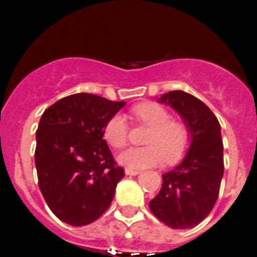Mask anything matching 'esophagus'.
<instances>
[{"label": "esophagus", "mask_w": 257, "mask_h": 257, "mask_svg": "<svg viewBox=\"0 0 257 257\" xmlns=\"http://www.w3.org/2000/svg\"><path fill=\"white\" fill-rule=\"evenodd\" d=\"M124 172H126V175H138L139 174V170H134V169H124Z\"/></svg>", "instance_id": "esophagus-1"}]
</instances>
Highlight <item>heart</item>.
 I'll return each mask as SVG.
<instances>
[{"mask_svg":"<svg viewBox=\"0 0 257 257\" xmlns=\"http://www.w3.org/2000/svg\"><path fill=\"white\" fill-rule=\"evenodd\" d=\"M131 115L138 123L151 127L144 139L145 147L130 148L118 157L119 163L128 169H145L165 161L178 162L187 152L190 142L189 128L180 119H172L170 112L154 101L136 104ZM103 138L112 148L121 149L128 140V124L122 114H114L106 121Z\"/></svg>","mask_w":257,"mask_h":257,"instance_id":"b5f03b06","label":"heart"}]
</instances>
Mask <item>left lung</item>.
<instances>
[{
  "mask_svg": "<svg viewBox=\"0 0 257 257\" xmlns=\"http://www.w3.org/2000/svg\"><path fill=\"white\" fill-rule=\"evenodd\" d=\"M160 101L181 115L192 143L183 162L162 175V187L149 208L170 228H193L207 217L219 197L224 174L220 123L203 101L188 92L170 91Z\"/></svg>",
  "mask_w": 257,
  "mask_h": 257,
  "instance_id": "8db88e82",
  "label": "left lung"
}]
</instances>
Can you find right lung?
<instances>
[{"label": "right lung", "instance_id": "add662e5", "mask_svg": "<svg viewBox=\"0 0 257 257\" xmlns=\"http://www.w3.org/2000/svg\"><path fill=\"white\" fill-rule=\"evenodd\" d=\"M124 104L81 92L58 100L41 117L35 152L38 187L54 215L69 225L99 219L124 176L103 139L106 121Z\"/></svg>", "mask_w": 257, "mask_h": 257}]
</instances>
